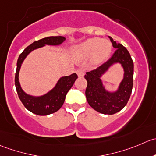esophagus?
Masks as SVG:
<instances>
[{"label":"esophagus","mask_w":156,"mask_h":156,"mask_svg":"<svg viewBox=\"0 0 156 156\" xmlns=\"http://www.w3.org/2000/svg\"><path fill=\"white\" fill-rule=\"evenodd\" d=\"M76 73H77L79 77H83L85 74V71L83 69H79V70H76Z\"/></svg>","instance_id":"1"}]
</instances>
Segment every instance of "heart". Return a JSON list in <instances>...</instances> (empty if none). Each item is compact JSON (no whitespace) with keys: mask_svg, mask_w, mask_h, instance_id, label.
I'll return each mask as SVG.
<instances>
[{"mask_svg":"<svg viewBox=\"0 0 156 156\" xmlns=\"http://www.w3.org/2000/svg\"><path fill=\"white\" fill-rule=\"evenodd\" d=\"M111 52L112 44L110 41L99 38H89L73 48V54L76 58L84 59L92 56V61L95 64L104 61Z\"/></svg>","mask_w":156,"mask_h":156,"instance_id":"heart-1","label":"heart"}]
</instances>
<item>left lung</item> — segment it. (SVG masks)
<instances>
[{"instance_id":"obj_1","label":"left lung","mask_w":156,"mask_h":156,"mask_svg":"<svg viewBox=\"0 0 156 156\" xmlns=\"http://www.w3.org/2000/svg\"><path fill=\"white\" fill-rule=\"evenodd\" d=\"M110 38L116 51L112 58L95 70L86 72L87 80L86 96L89 105L98 112L104 115H114L120 112L127 105L133 89V62L125 47ZM120 63L124 70L123 79L116 90L106 89L101 77L113 65Z\"/></svg>"}]
</instances>
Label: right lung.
I'll use <instances>...</instances> for the list:
<instances>
[{
	"mask_svg": "<svg viewBox=\"0 0 156 156\" xmlns=\"http://www.w3.org/2000/svg\"><path fill=\"white\" fill-rule=\"evenodd\" d=\"M65 40L66 38L63 36H50L35 41L26 48L18 58L15 75V86L20 101L26 108L32 113L43 116L58 112L64 104L66 95L73 86L78 76L76 73H73L70 76H62L58 80L55 87L47 93L38 96L29 95L24 92L19 80L20 70L23 62L32 51L44 47L45 45H60Z\"/></svg>",
	"mask_w": 156,
	"mask_h": 156,
	"instance_id": "add662e5",
	"label": "right lung"
}]
</instances>
